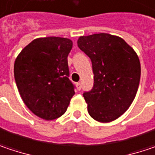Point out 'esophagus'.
<instances>
[{"mask_svg":"<svg viewBox=\"0 0 155 155\" xmlns=\"http://www.w3.org/2000/svg\"><path fill=\"white\" fill-rule=\"evenodd\" d=\"M76 87H77L78 90H81V82H77L76 83Z\"/></svg>","mask_w":155,"mask_h":155,"instance_id":"esophagus-1","label":"esophagus"}]
</instances>
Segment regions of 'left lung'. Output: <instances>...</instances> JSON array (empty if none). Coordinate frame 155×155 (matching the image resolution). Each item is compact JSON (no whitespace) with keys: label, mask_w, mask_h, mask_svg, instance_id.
Returning <instances> with one entry per match:
<instances>
[{"label":"left lung","mask_w":155,"mask_h":155,"mask_svg":"<svg viewBox=\"0 0 155 155\" xmlns=\"http://www.w3.org/2000/svg\"><path fill=\"white\" fill-rule=\"evenodd\" d=\"M77 44L91 59L94 73V86L83 93L88 114L98 122H111L128 110L137 94L139 57L123 38L108 33L80 37Z\"/></svg>","instance_id":"left-lung-1"}]
</instances>
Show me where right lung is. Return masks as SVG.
Returning a JSON list of instances; mask_svg holds the SVG:
<instances>
[{
	"label": "right lung",
	"mask_w": 155,
	"mask_h": 155,
	"mask_svg": "<svg viewBox=\"0 0 155 155\" xmlns=\"http://www.w3.org/2000/svg\"><path fill=\"white\" fill-rule=\"evenodd\" d=\"M72 47L68 38H40L25 46L15 61V80L23 103L43 119L62 116L74 95L68 63Z\"/></svg>",
	"instance_id": "add662e5"
}]
</instances>
